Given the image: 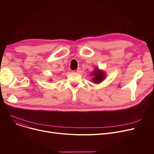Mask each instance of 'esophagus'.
<instances>
[{
	"label": "esophagus",
	"mask_w": 154,
	"mask_h": 154,
	"mask_svg": "<svg viewBox=\"0 0 154 154\" xmlns=\"http://www.w3.org/2000/svg\"><path fill=\"white\" fill-rule=\"evenodd\" d=\"M74 73H77V74H79V73H80V68H78L77 69H76V70H74Z\"/></svg>",
	"instance_id": "34e87169"
}]
</instances>
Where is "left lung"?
Segmentation results:
<instances>
[{
  "label": "left lung",
  "mask_w": 154,
  "mask_h": 154,
  "mask_svg": "<svg viewBox=\"0 0 154 154\" xmlns=\"http://www.w3.org/2000/svg\"><path fill=\"white\" fill-rule=\"evenodd\" d=\"M91 75L93 76L92 81L95 84H99L105 79L106 77V74L103 70L95 68L91 73Z\"/></svg>",
  "instance_id": "left-lung-1"
}]
</instances>
